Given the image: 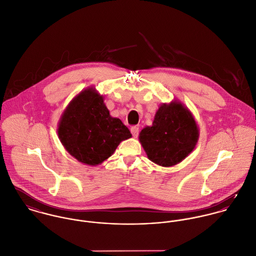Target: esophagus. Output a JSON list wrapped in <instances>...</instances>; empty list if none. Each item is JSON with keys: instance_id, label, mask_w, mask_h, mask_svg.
<instances>
[{"instance_id": "1", "label": "esophagus", "mask_w": 256, "mask_h": 256, "mask_svg": "<svg viewBox=\"0 0 256 256\" xmlns=\"http://www.w3.org/2000/svg\"><path fill=\"white\" fill-rule=\"evenodd\" d=\"M131 133H132L133 137H138V135H139V127L132 126L131 127Z\"/></svg>"}]
</instances>
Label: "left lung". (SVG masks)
<instances>
[{"label":"left lung","mask_w":256,"mask_h":256,"mask_svg":"<svg viewBox=\"0 0 256 256\" xmlns=\"http://www.w3.org/2000/svg\"><path fill=\"white\" fill-rule=\"evenodd\" d=\"M199 127L191 111L180 100L162 104L152 126L139 134V141L152 162L168 168L182 162L195 148Z\"/></svg>","instance_id":"obj_1"}]
</instances>
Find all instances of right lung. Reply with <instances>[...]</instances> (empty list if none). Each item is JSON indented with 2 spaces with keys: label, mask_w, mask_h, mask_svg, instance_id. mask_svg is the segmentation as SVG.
<instances>
[{
  "label": "right lung",
  "mask_w": 256,
  "mask_h": 256,
  "mask_svg": "<svg viewBox=\"0 0 256 256\" xmlns=\"http://www.w3.org/2000/svg\"><path fill=\"white\" fill-rule=\"evenodd\" d=\"M57 133L71 156L92 166L106 160L122 141L132 137L122 121L110 115L104 96L94 88L82 90L70 102Z\"/></svg>",
  "instance_id": "1"
}]
</instances>
